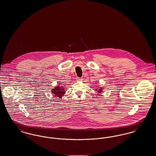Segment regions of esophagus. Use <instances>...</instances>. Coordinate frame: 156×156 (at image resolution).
<instances>
[{"label": "esophagus", "instance_id": "1", "mask_svg": "<svg viewBox=\"0 0 156 156\" xmlns=\"http://www.w3.org/2000/svg\"><path fill=\"white\" fill-rule=\"evenodd\" d=\"M76 80H77V81H81L82 79L81 78L77 77V78H76Z\"/></svg>", "mask_w": 156, "mask_h": 156}]
</instances>
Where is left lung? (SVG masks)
Instances as JSON below:
<instances>
[{
    "label": "left lung",
    "instance_id": "8db88e82",
    "mask_svg": "<svg viewBox=\"0 0 156 156\" xmlns=\"http://www.w3.org/2000/svg\"><path fill=\"white\" fill-rule=\"evenodd\" d=\"M103 88H99V89L96 88V89H95V91H97V92H98V94H97V95H99L100 93H101V92H102V90H103Z\"/></svg>",
    "mask_w": 156,
    "mask_h": 156
}]
</instances>
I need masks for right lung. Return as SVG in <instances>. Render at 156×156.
I'll return each instance as SVG.
<instances>
[{
  "mask_svg": "<svg viewBox=\"0 0 156 156\" xmlns=\"http://www.w3.org/2000/svg\"><path fill=\"white\" fill-rule=\"evenodd\" d=\"M59 84V83H58ZM66 85H64L63 86H60V85H57L54 88H52L51 90L52 94H54V96H56L57 97H59V98L61 99L62 97L65 94L66 91V88L65 87Z\"/></svg>",
  "mask_w": 156,
  "mask_h": 156,
  "instance_id": "obj_1",
  "label": "right lung"
}]
</instances>
